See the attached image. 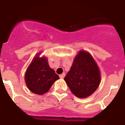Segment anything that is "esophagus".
I'll return each mask as SVG.
<instances>
[{
  "label": "esophagus",
  "mask_w": 125,
  "mask_h": 125,
  "mask_svg": "<svg viewBox=\"0 0 125 125\" xmlns=\"http://www.w3.org/2000/svg\"><path fill=\"white\" fill-rule=\"evenodd\" d=\"M65 74L64 73H63L62 74L60 75V78H63L65 77Z\"/></svg>",
  "instance_id": "1"
}]
</instances>
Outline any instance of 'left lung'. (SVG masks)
<instances>
[{"mask_svg": "<svg viewBox=\"0 0 125 125\" xmlns=\"http://www.w3.org/2000/svg\"><path fill=\"white\" fill-rule=\"evenodd\" d=\"M64 80L76 97H89L96 91L101 82L99 67L89 52L80 51Z\"/></svg>", "mask_w": 125, "mask_h": 125, "instance_id": "8db88e82", "label": "left lung"}]
</instances>
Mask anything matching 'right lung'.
Wrapping results in <instances>:
<instances>
[{"mask_svg": "<svg viewBox=\"0 0 125 125\" xmlns=\"http://www.w3.org/2000/svg\"><path fill=\"white\" fill-rule=\"evenodd\" d=\"M40 54L36 55L27 68L24 79L30 91L37 95H43L60 78L49 67L47 58H40Z\"/></svg>", "mask_w": 125, "mask_h": 125, "instance_id": "right-lung-1", "label": "right lung"}]
</instances>
